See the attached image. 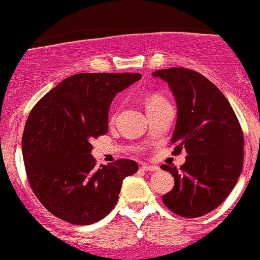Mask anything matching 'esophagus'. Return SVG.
<instances>
[{
	"mask_svg": "<svg viewBox=\"0 0 260 260\" xmlns=\"http://www.w3.org/2000/svg\"><path fill=\"white\" fill-rule=\"evenodd\" d=\"M141 169L146 172H153V171H158L159 168L156 166H151V164H143V166H141Z\"/></svg>",
	"mask_w": 260,
	"mask_h": 260,
	"instance_id": "1",
	"label": "esophagus"
}]
</instances>
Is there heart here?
<instances>
[{"label": "heart", "instance_id": "obj_1", "mask_svg": "<svg viewBox=\"0 0 260 260\" xmlns=\"http://www.w3.org/2000/svg\"><path fill=\"white\" fill-rule=\"evenodd\" d=\"M163 101H166L163 97L156 96V94H153V96H150L148 100H146V107H148V109H150V107L155 106V105L160 104V102H163Z\"/></svg>", "mask_w": 260, "mask_h": 260}]
</instances>
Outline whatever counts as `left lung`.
Returning a JSON list of instances; mask_svg holds the SVG:
<instances>
[{"label": "left lung", "instance_id": "left-lung-1", "mask_svg": "<svg viewBox=\"0 0 260 260\" xmlns=\"http://www.w3.org/2000/svg\"><path fill=\"white\" fill-rule=\"evenodd\" d=\"M153 76L168 83L177 102L173 154L182 149L187 153L179 169L161 166L174 177V187L161 200L182 217L204 216L225 201L241 173L240 122L222 92L199 72L179 67L155 71Z\"/></svg>", "mask_w": 260, "mask_h": 260}]
</instances>
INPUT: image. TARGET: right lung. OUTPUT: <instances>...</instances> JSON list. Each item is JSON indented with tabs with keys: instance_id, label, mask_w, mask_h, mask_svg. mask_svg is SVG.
I'll use <instances>...</instances> for the list:
<instances>
[{
	"instance_id": "obj_1",
	"label": "right lung",
	"mask_w": 260,
	"mask_h": 260,
	"mask_svg": "<svg viewBox=\"0 0 260 260\" xmlns=\"http://www.w3.org/2000/svg\"><path fill=\"white\" fill-rule=\"evenodd\" d=\"M140 73H78L68 77L32 107L22 134L27 181L54 216L91 225L111 212L125 177L138 172L130 159L97 167L89 141L109 130L115 94Z\"/></svg>"
}]
</instances>
